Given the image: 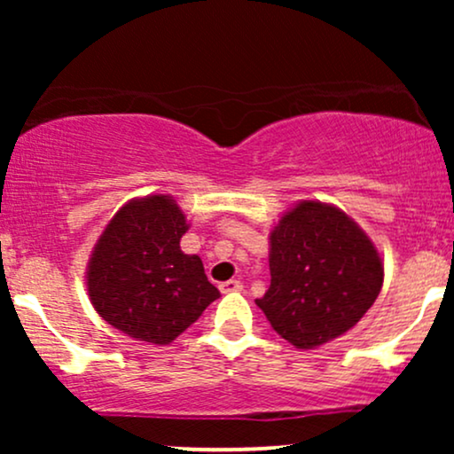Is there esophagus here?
Segmentation results:
<instances>
[{
    "label": "esophagus",
    "instance_id": "obj_1",
    "mask_svg": "<svg viewBox=\"0 0 454 454\" xmlns=\"http://www.w3.org/2000/svg\"><path fill=\"white\" fill-rule=\"evenodd\" d=\"M220 290L223 294L228 293H241L243 290V284L239 279H231V281H223V284H220Z\"/></svg>",
    "mask_w": 454,
    "mask_h": 454
}]
</instances>
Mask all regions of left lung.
<instances>
[{
	"label": "left lung",
	"instance_id": "obj_1",
	"mask_svg": "<svg viewBox=\"0 0 454 454\" xmlns=\"http://www.w3.org/2000/svg\"><path fill=\"white\" fill-rule=\"evenodd\" d=\"M270 286L256 301L278 335L299 350L335 340L376 303L384 267L346 213L303 200L270 232Z\"/></svg>",
	"mask_w": 454,
	"mask_h": 454
}]
</instances>
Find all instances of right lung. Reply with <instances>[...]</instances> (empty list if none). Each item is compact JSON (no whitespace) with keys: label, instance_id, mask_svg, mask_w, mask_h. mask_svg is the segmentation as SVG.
<instances>
[{"label":"right lung","instance_id":"obj_1","mask_svg":"<svg viewBox=\"0 0 454 454\" xmlns=\"http://www.w3.org/2000/svg\"><path fill=\"white\" fill-rule=\"evenodd\" d=\"M184 211L170 196L128 202L93 247L87 290L108 325L138 341L166 346L220 296L202 260L181 252Z\"/></svg>","mask_w":454,"mask_h":454}]
</instances>
